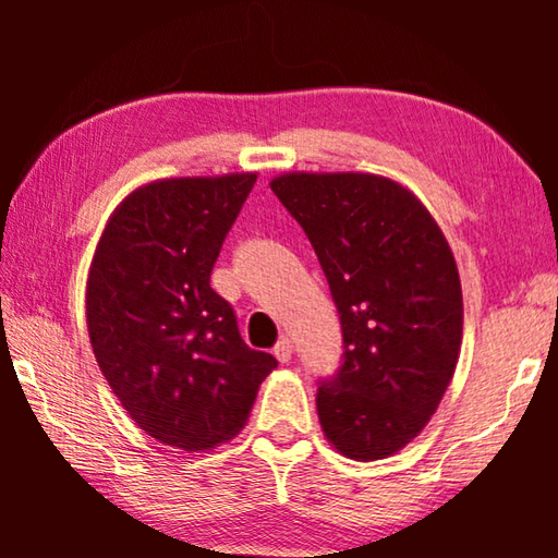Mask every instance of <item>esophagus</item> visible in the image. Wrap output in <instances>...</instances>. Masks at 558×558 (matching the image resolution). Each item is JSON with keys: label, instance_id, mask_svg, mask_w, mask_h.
<instances>
[{"label": "esophagus", "instance_id": "esophagus-1", "mask_svg": "<svg viewBox=\"0 0 558 558\" xmlns=\"http://www.w3.org/2000/svg\"><path fill=\"white\" fill-rule=\"evenodd\" d=\"M272 354L278 356V362L288 364L290 356H292V342H290V339L288 337H280V342L276 344V349H272Z\"/></svg>", "mask_w": 558, "mask_h": 558}]
</instances>
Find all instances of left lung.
<instances>
[{
	"label": "left lung",
	"instance_id": "obj_1",
	"mask_svg": "<svg viewBox=\"0 0 558 558\" xmlns=\"http://www.w3.org/2000/svg\"><path fill=\"white\" fill-rule=\"evenodd\" d=\"M272 194L313 243L342 325L317 415L347 458L379 460L418 436L456 372L462 292L426 206L376 174H282Z\"/></svg>",
	"mask_w": 558,
	"mask_h": 558
}]
</instances>
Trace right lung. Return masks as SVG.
Wrapping results in <instances>:
<instances>
[{
    "label": "right lung",
    "instance_id": "right-lung-1",
    "mask_svg": "<svg viewBox=\"0 0 558 558\" xmlns=\"http://www.w3.org/2000/svg\"><path fill=\"white\" fill-rule=\"evenodd\" d=\"M256 174L162 179L112 214L90 263L86 317L112 393L147 436L209 450L245 426L276 356L241 339L211 288Z\"/></svg>",
    "mask_w": 558,
    "mask_h": 558
}]
</instances>
